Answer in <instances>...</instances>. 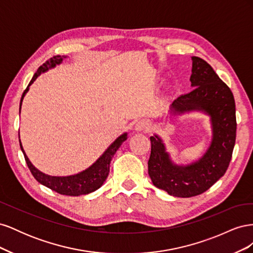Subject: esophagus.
<instances>
[{
	"label": "esophagus",
	"mask_w": 253,
	"mask_h": 253,
	"mask_svg": "<svg viewBox=\"0 0 253 253\" xmlns=\"http://www.w3.org/2000/svg\"><path fill=\"white\" fill-rule=\"evenodd\" d=\"M134 129L136 132H142V131H149L150 129V124L145 120H140L137 122L134 126Z\"/></svg>",
	"instance_id": "34e87169"
}]
</instances>
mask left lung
Instances as JSON below:
<instances>
[{
	"instance_id": "1",
	"label": "left lung",
	"mask_w": 253,
	"mask_h": 253,
	"mask_svg": "<svg viewBox=\"0 0 253 253\" xmlns=\"http://www.w3.org/2000/svg\"><path fill=\"white\" fill-rule=\"evenodd\" d=\"M193 90L178 97L170 108L171 117L202 112L210 117L212 139L204 155L188 165L173 163L157 134L150 137L148 163L153 185L176 197L200 195L226 173L236 137L235 101L231 89L205 60L192 57L190 77Z\"/></svg>"
}]
</instances>
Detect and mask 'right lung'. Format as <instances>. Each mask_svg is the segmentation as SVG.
Wrapping results in <instances>:
<instances>
[{
    "label": "right lung",
    "instance_id": "right-lung-1",
    "mask_svg": "<svg viewBox=\"0 0 253 253\" xmlns=\"http://www.w3.org/2000/svg\"><path fill=\"white\" fill-rule=\"evenodd\" d=\"M67 58L66 56H55L47 60L46 62L42 64L39 68H38L37 73L34 75L33 79L30 80L28 86L24 90V93L22 95L21 102H20V113H21V105L22 101L24 99L27 91L29 90V86L32 85L34 81L39 77L42 73L47 72L50 68L56 67V65H59L62 63L63 59ZM127 138V134L124 133L119 137L114 140L113 143L110 144V147L106 149L103 154L99 157L96 162L88 167L82 172H79L75 175L70 176H50L38 170L37 168L30 163L29 158L27 157L26 153L23 149L22 142L20 140V134H19V141H20V148L24 154L25 162L29 168L30 172L34 175V177L39 181L41 185L51 189L57 193H60L62 195H70V196H79V195H86L88 193L94 192V191L100 188L103 182L105 181L106 177H108L110 172V164L115 153L119 149L122 142H125Z\"/></svg>",
    "mask_w": 253,
    "mask_h": 253
}]
</instances>
